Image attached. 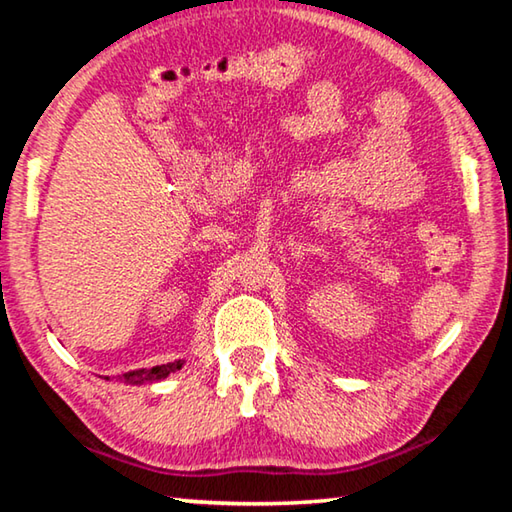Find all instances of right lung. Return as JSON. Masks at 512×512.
I'll use <instances>...</instances> for the list:
<instances>
[{
  "label": "right lung",
  "mask_w": 512,
  "mask_h": 512,
  "mask_svg": "<svg viewBox=\"0 0 512 512\" xmlns=\"http://www.w3.org/2000/svg\"><path fill=\"white\" fill-rule=\"evenodd\" d=\"M183 359H176L171 363H162V366H153V368H137V370H128L121 375L124 379V384H153V381H160L164 377H169L171 372H176L183 368ZM103 379H110V377H103Z\"/></svg>",
  "instance_id": "right-lung-1"
}]
</instances>
